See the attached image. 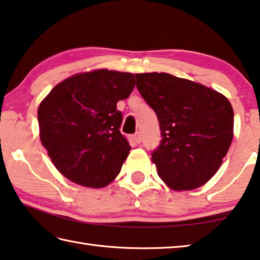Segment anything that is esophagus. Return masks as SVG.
Here are the masks:
<instances>
[{"label":"esophagus","mask_w":260,"mask_h":260,"mask_svg":"<svg viewBox=\"0 0 260 260\" xmlns=\"http://www.w3.org/2000/svg\"><path fill=\"white\" fill-rule=\"evenodd\" d=\"M134 140H135L136 143L142 142V135H141L140 132H136V133L134 134Z\"/></svg>","instance_id":"34e87169"}]
</instances>
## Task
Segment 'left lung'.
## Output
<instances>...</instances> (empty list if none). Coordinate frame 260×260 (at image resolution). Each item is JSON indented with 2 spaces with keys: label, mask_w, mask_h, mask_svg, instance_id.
I'll return each instance as SVG.
<instances>
[{
  "label": "left lung",
  "mask_w": 260,
  "mask_h": 260,
  "mask_svg": "<svg viewBox=\"0 0 260 260\" xmlns=\"http://www.w3.org/2000/svg\"><path fill=\"white\" fill-rule=\"evenodd\" d=\"M136 87L159 121L151 153L159 178L174 190L203 186L217 173L233 140L234 112L225 96L169 73L135 74Z\"/></svg>",
  "instance_id": "obj_1"
}]
</instances>
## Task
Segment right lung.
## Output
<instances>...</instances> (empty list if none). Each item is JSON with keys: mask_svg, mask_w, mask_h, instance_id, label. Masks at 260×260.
<instances>
[{"mask_svg": "<svg viewBox=\"0 0 260 260\" xmlns=\"http://www.w3.org/2000/svg\"><path fill=\"white\" fill-rule=\"evenodd\" d=\"M134 86V74L95 70L65 79L42 101L41 143L65 178L102 188L119 174L131 146L119 131L117 102L128 98Z\"/></svg>", "mask_w": 260, "mask_h": 260, "instance_id": "add662e5", "label": "right lung"}]
</instances>
